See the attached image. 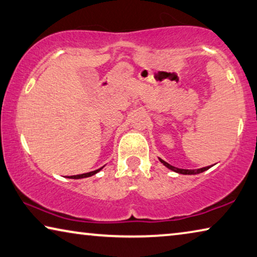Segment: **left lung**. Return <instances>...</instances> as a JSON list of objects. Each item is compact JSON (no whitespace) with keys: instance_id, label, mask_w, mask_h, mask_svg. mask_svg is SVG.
Here are the masks:
<instances>
[{"instance_id":"8db88e82","label":"left lung","mask_w":257,"mask_h":257,"mask_svg":"<svg viewBox=\"0 0 257 257\" xmlns=\"http://www.w3.org/2000/svg\"><path fill=\"white\" fill-rule=\"evenodd\" d=\"M160 160V162L163 165H165V167H167L168 169H170V170H172V171H175V172H177V173H181V175H197V173H201V172H203V171H206V170H208L209 168H211V165L210 167H206V168H201V169H196V170H187V169H179V168H176V167H172V165H170L169 163H167V162L165 161H163L162 159H159Z\"/></svg>"}]
</instances>
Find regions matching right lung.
Instances as JSON below:
<instances>
[{"instance_id": "add662e5", "label": "right lung", "mask_w": 257, "mask_h": 257, "mask_svg": "<svg viewBox=\"0 0 257 257\" xmlns=\"http://www.w3.org/2000/svg\"><path fill=\"white\" fill-rule=\"evenodd\" d=\"M103 168V167H102ZM102 168L95 170V171H90V172H87V173H82V175H77V176H70L69 178L71 179H81V178H87V177H90L93 175H95V173H97L100 170H102Z\"/></svg>"}]
</instances>
